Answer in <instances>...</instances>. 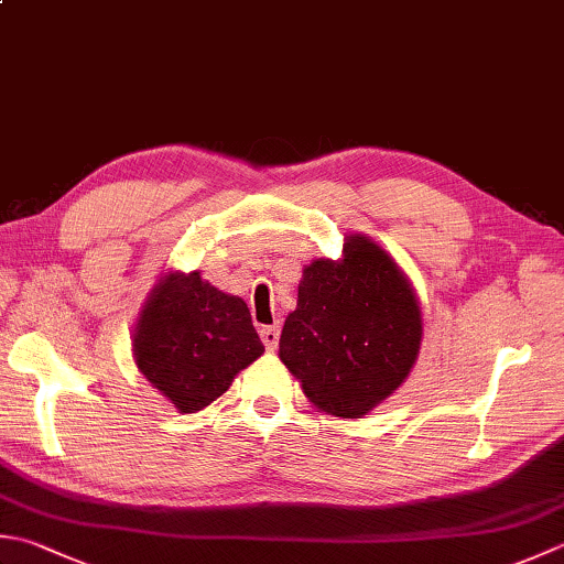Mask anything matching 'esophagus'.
<instances>
[{
  "label": "esophagus",
  "instance_id": "34e87169",
  "mask_svg": "<svg viewBox=\"0 0 564 564\" xmlns=\"http://www.w3.org/2000/svg\"><path fill=\"white\" fill-rule=\"evenodd\" d=\"M259 335H261L263 347H267L269 351H273L275 347H279V337H281V329H279V325H273V327H261V329H259Z\"/></svg>",
  "mask_w": 564,
  "mask_h": 564
}]
</instances>
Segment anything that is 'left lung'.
Returning a JSON list of instances; mask_svg holds the SVG:
<instances>
[{"label": "left lung", "instance_id": "obj_1", "mask_svg": "<svg viewBox=\"0 0 564 564\" xmlns=\"http://www.w3.org/2000/svg\"><path fill=\"white\" fill-rule=\"evenodd\" d=\"M339 261L303 269L279 357L313 405L361 417L399 389L421 351V303L389 253L349 235Z\"/></svg>", "mask_w": 564, "mask_h": 564}]
</instances>
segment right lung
Listing matches in <instances>:
<instances>
[{
	"instance_id": "1",
	"label": "right lung",
	"mask_w": 564,
	"mask_h": 564,
	"mask_svg": "<svg viewBox=\"0 0 564 564\" xmlns=\"http://www.w3.org/2000/svg\"><path fill=\"white\" fill-rule=\"evenodd\" d=\"M261 355L247 303L217 291L197 271L165 273L134 329L139 371L181 413L203 411Z\"/></svg>"
}]
</instances>
